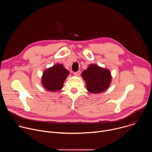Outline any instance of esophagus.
<instances>
[{"instance_id":"esophagus-1","label":"esophagus","mask_w":152,"mask_h":152,"mask_svg":"<svg viewBox=\"0 0 152 152\" xmlns=\"http://www.w3.org/2000/svg\"><path fill=\"white\" fill-rule=\"evenodd\" d=\"M73 75L75 76H79L80 75V71H77L76 72H74Z\"/></svg>"}]
</instances>
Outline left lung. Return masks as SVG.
Returning a JSON list of instances; mask_svg holds the SVG:
<instances>
[{
	"label": "left lung",
	"mask_w": 152,
	"mask_h": 152,
	"mask_svg": "<svg viewBox=\"0 0 152 152\" xmlns=\"http://www.w3.org/2000/svg\"><path fill=\"white\" fill-rule=\"evenodd\" d=\"M81 76L86 85V90L94 94L102 93L106 90L111 83L112 76L110 71L100 67L96 64H90L83 70Z\"/></svg>",
	"instance_id": "1"
}]
</instances>
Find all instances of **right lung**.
<instances>
[{
	"label": "right lung",
	"mask_w": 152,
	"mask_h": 152,
	"mask_svg": "<svg viewBox=\"0 0 152 152\" xmlns=\"http://www.w3.org/2000/svg\"><path fill=\"white\" fill-rule=\"evenodd\" d=\"M69 73L62 64H56L43 72L42 85L49 91L56 92L62 88L64 82Z\"/></svg>",
	"instance_id": "obj_1"
}]
</instances>
